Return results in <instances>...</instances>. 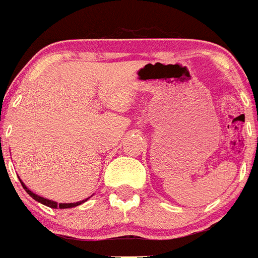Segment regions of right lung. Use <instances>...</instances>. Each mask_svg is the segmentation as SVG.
Instances as JSON below:
<instances>
[{"mask_svg":"<svg viewBox=\"0 0 258 258\" xmlns=\"http://www.w3.org/2000/svg\"><path fill=\"white\" fill-rule=\"evenodd\" d=\"M18 178H20V177H18ZM20 182H21V184H22L23 188L26 189V192H27V194L30 195V196L32 197L33 200H36V201L40 202V204L45 205V206L51 207V209H71V207H76V206H79V205H82L83 202H86L88 199H90V197H88V199L82 200V201H79V202H74V204H57L56 201H52V200L46 199V197H41V196H38V195L33 194L31 189H28V187L26 186L25 183H23L22 179H21V178H20Z\"/></svg>","mask_w":258,"mask_h":258,"instance_id":"right-lung-1","label":"right lung"}]
</instances>
